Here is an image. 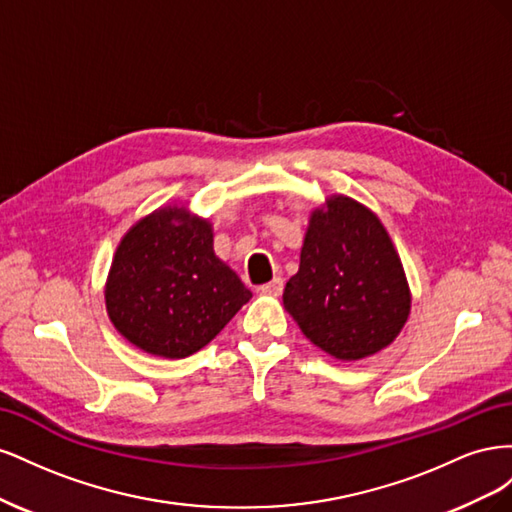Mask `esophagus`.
<instances>
[{"label":"esophagus","instance_id":"obj_1","mask_svg":"<svg viewBox=\"0 0 512 512\" xmlns=\"http://www.w3.org/2000/svg\"><path fill=\"white\" fill-rule=\"evenodd\" d=\"M282 290H284V280H282V277H273L269 284L260 286V292L262 294H269V297H280Z\"/></svg>","mask_w":512,"mask_h":512}]
</instances>
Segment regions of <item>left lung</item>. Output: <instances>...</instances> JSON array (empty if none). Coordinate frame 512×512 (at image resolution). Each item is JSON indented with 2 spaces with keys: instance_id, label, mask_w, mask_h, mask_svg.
Returning <instances> with one entry per match:
<instances>
[{
  "instance_id": "left-lung-1",
  "label": "left lung",
  "mask_w": 512,
  "mask_h": 512,
  "mask_svg": "<svg viewBox=\"0 0 512 512\" xmlns=\"http://www.w3.org/2000/svg\"><path fill=\"white\" fill-rule=\"evenodd\" d=\"M286 312L309 342L337 361H361L395 342L412 292L378 215L331 194L309 213L299 271L284 288Z\"/></svg>"
}]
</instances>
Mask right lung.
Returning <instances> with one entry per match:
<instances>
[{
  "label": "right lung",
  "instance_id": "1",
  "mask_svg": "<svg viewBox=\"0 0 512 512\" xmlns=\"http://www.w3.org/2000/svg\"><path fill=\"white\" fill-rule=\"evenodd\" d=\"M252 299L213 252V224L170 203L121 237L104 284L106 314L132 346L162 359L205 348Z\"/></svg>",
  "mask_w": 512,
  "mask_h": 512
}]
</instances>
